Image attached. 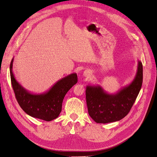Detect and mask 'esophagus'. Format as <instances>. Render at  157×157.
I'll use <instances>...</instances> for the list:
<instances>
[{
	"label": "esophagus",
	"mask_w": 157,
	"mask_h": 157,
	"mask_svg": "<svg viewBox=\"0 0 157 157\" xmlns=\"http://www.w3.org/2000/svg\"><path fill=\"white\" fill-rule=\"evenodd\" d=\"M90 75H91V71L88 70H86L83 72V75L84 77H88V76H90Z\"/></svg>",
	"instance_id": "obj_1"
}]
</instances>
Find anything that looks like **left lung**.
I'll use <instances>...</instances> for the list:
<instances>
[{"instance_id": "obj_1", "label": "left lung", "mask_w": 157, "mask_h": 157, "mask_svg": "<svg viewBox=\"0 0 157 157\" xmlns=\"http://www.w3.org/2000/svg\"><path fill=\"white\" fill-rule=\"evenodd\" d=\"M142 80V64L138 60L136 73L132 82L115 93H108L98 85H87L86 98L90 116L97 123L121 120L132 108L141 89Z\"/></svg>"}]
</instances>
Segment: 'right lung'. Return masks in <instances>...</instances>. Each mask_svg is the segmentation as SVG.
I'll return each instance as SVG.
<instances>
[{
    "label": "right lung",
    "mask_w": 157,
    "mask_h": 157,
    "mask_svg": "<svg viewBox=\"0 0 157 157\" xmlns=\"http://www.w3.org/2000/svg\"><path fill=\"white\" fill-rule=\"evenodd\" d=\"M12 59L10 77L12 87L18 104L28 115L45 121L57 118L62 111L63 99L67 91L77 82V73H73L62 78L42 93H33L26 89L16 80L13 73Z\"/></svg>",
    "instance_id": "obj_1"
}]
</instances>
